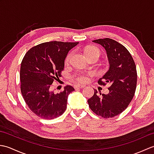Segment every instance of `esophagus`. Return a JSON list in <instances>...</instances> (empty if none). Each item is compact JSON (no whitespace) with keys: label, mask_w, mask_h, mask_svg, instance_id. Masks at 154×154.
<instances>
[{"label":"esophagus","mask_w":154,"mask_h":154,"mask_svg":"<svg viewBox=\"0 0 154 154\" xmlns=\"http://www.w3.org/2000/svg\"><path fill=\"white\" fill-rule=\"evenodd\" d=\"M85 86L82 85H76L74 86L75 89H81V88H83Z\"/></svg>","instance_id":"esophagus-1"}]
</instances>
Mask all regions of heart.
Segmentation results:
<instances>
[{
	"label": "heart",
	"instance_id": "heart-1",
	"mask_svg": "<svg viewBox=\"0 0 154 154\" xmlns=\"http://www.w3.org/2000/svg\"><path fill=\"white\" fill-rule=\"evenodd\" d=\"M84 51H85V54H86V55L88 57H89L91 55H100V51L99 49L94 46L87 47L85 49ZM72 54H73V52H70V53H69L67 54L66 58H65V62H66V63H69V62L70 61ZM76 79L78 82L83 83H85L86 81H87L88 76L86 74H84V73H78L77 75Z\"/></svg>",
	"mask_w": 154,
	"mask_h": 154
}]
</instances>
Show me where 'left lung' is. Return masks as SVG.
<instances>
[{
    "label": "left lung",
    "mask_w": 154,
    "mask_h": 154,
    "mask_svg": "<svg viewBox=\"0 0 154 154\" xmlns=\"http://www.w3.org/2000/svg\"><path fill=\"white\" fill-rule=\"evenodd\" d=\"M93 42L104 48L109 64V70L98 83L105 84L103 79L110 86L109 93L102 96L94 89L93 96L87 101L91 110L97 115L112 118L122 113L133 99L137 83L136 67L130 52L119 42L110 38Z\"/></svg>",
    "instance_id": "obj_1"
}]
</instances>
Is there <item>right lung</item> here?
Returning <instances> with one entry per match:
<instances>
[{"label":"right lung","instance_id":"obj_1","mask_svg":"<svg viewBox=\"0 0 154 154\" xmlns=\"http://www.w3.org/2000/svg\"><path fill=\"white\" fill-rule=\"evenodd\" d=\"M78 44L45 42L31 48L23 58L20 73L22 97L29 109L42 119H55L67 109L68 96L74 88L67 85L55 94L51 85L60 80L67 54Z\"/></svg>","mask_w":154,"mask_h":154}]
</instances>
